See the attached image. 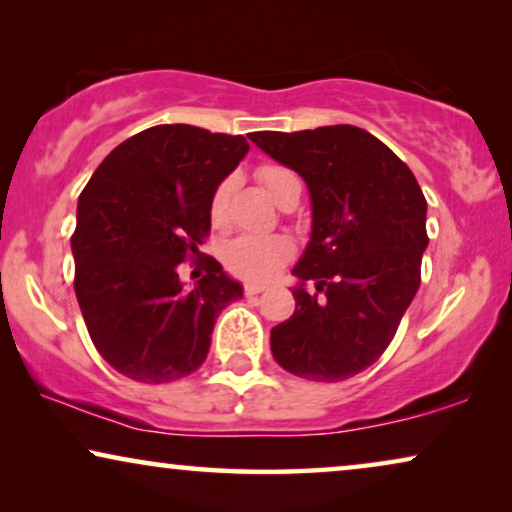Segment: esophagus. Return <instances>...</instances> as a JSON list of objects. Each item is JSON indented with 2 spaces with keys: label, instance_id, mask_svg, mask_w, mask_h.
<instances>
[{
  "label": "esophagus",
  "instance_id": "34e87169",
  "mask_svg": "<svg viewBox=\"0 0 512 512\" xmlns=\"http://www.w3.org/2000/svg\"><path fill=\"white\" fill-rule=\"evenodd\" d=\"M265 289H268V286H263V284H254V282H249L247 286H244V296H258V293H263Z\"/></svg>",
  "mask_w": 512,
  "mask_h": 512
}]
</instances>
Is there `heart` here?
<instances>
[{
	"label": "heart",
	"mask_w": 512,
	"mask_h": 512,
	"mask_svg": "<svg viewBox=\"0 0 512 512\" xmlns=\"http://www.w3.org/2000/svg\"><path fill=\"white\" fill-rule=\"evenodd\" d=\"M258 181H261L263 188L277 205H282L286 195L300 188V179L296 177V172L284 165H263L258 170ZM228 193L230 181H223V184L216 186L212 205H209V214H212L214 223H221L223 216H226ZM291 256L293 244L289 237L242 235L228 244L223 261H226V268L237 277L251 279V282H268V279L275 277L291 261Z\"/></svg>",
	"instance_id": "b5f03b06"
}]
</instances>
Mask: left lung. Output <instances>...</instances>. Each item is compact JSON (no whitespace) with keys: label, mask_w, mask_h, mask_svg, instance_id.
<instances>
[{"label":"left lung","mask_w":512,"mask_h":512,"mask_svg":"<svg viewBox=\"0 0 512 512\" xmlns=\"http://www.w3.org/2000/svg\"><path fill=\"white\" fill-rule=\"evenodd\" d=\"M249 139L298 172L312 200L310 242L293 268L296 312L272 328V356L305 380H347L380 359L419 289L429 244L422 188L387 144L356 125Z\"/></svg>","instance_id":"8db88e82"}]
</instances>
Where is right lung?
Segmentation results:
<instances>
[{
  "label": "right lung",
  "instance_id": "add662e5",
  "mask_svg": "<svg viewBox=\"0 0 512 512\" xmlns=\"http://www.w3.org/2000/svg\"><path fill=\"white\" fill-rule=\"evenodd\" d=\"M247 151L242 135L156 125L118 144L83 188L72 235L76 300L97 352L130 380L195 373L216 317L242 298V284L214 258L191 291L177 268L200 254L216 186Z\"/></svg>",
  "mask_w": 512,
  "mask_h": 512
}]
</instances>
